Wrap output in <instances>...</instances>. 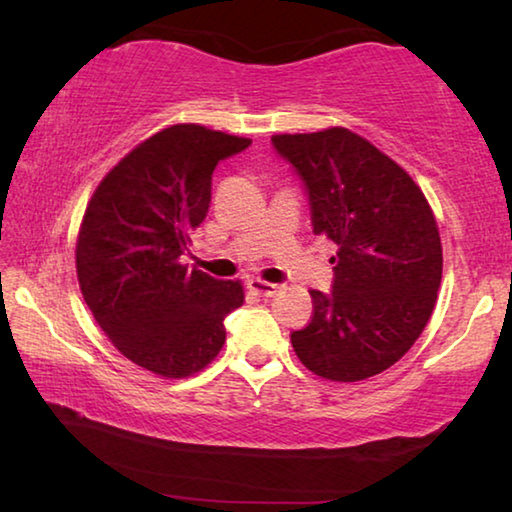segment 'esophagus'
Returning <instances> with one entry per match:
<instances>
[{
	"instance_id": "obj_1",
	"label": "esophagus",
	"mask_w": 512,
	"mask_h": 512,
	"mask_svg": "<svg viewBox=\"0 0 512 512\" xmlns=\"http://www.w3.org/2000/svg\"><path fill=\"white\" fill-rule=\"evenodd\" d=\"M248 289L255 291L257 296H264V298H271L277 293V284L273 282H266V280H259V277H253V280H248Z\"/></svg>"
}]
</instances>
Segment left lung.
Returning <instances> with one entry per match:
<instances>
[{
    "mask_svg": "<svg viewBox=\"0 0 512 512\" xmlns=\"http://www.w3.org/2000/svg\"><path fill=\"white\" fill-rule=\"evenodd\" d=\"M305 185L314 235L334 241L332 291L291 334L318 377L361 381L400 361L436 305L443 248L427 198L400 164L348 128L273 135Z\"/></svg>",
    "mask_w": 512,
    "mask_h": 512,
    "instance_id": "8db88e82",
    "label": "left lung"
}]
</instances>
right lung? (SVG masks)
I'll return each instance as SVG.
<instances>
[{"mask_svg":"<svg viewBox=\"0 0 512 512\" xmlns=\"http://www.w3.org/2000/svg\"><path fill=\"white\" fill-rule=\"evenodd\" d=\"M250 140L176 124L112 167L92 194L76 241V273L94 320L137 366L189 377L225 341L241 282L216 280L183 257L212 201L216 164Z\"/></svg>","mask_w":512,"mask_h":512,"instance_id":"right-lung-1","label":"right lung"}]
</instances>
